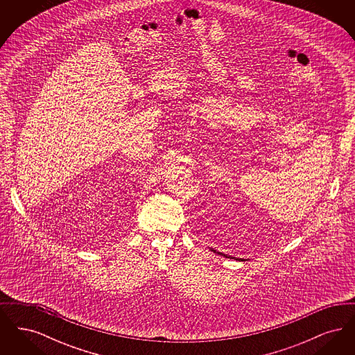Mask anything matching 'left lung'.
<instances>
[{
  "label": "left lung",
  "mask_w": 355,
  "mask_h": 355,
  "mask_svg": "<svg viewBox=\"0 0 355 355\" xmlns=\"http://www.w3.org/2000/svg\"><path fill=\"white\" fill-rule=\"evenodd\" d=\"M211 252H214V253L220 254V255H223L225 258H230V259H236V261H246V259H243V258H236V257H232V255H227V254L220 253V252H217V250H214V249H210Z\"/></svg>",
  "instance_id": "8db88e82"
}]
</instances>
